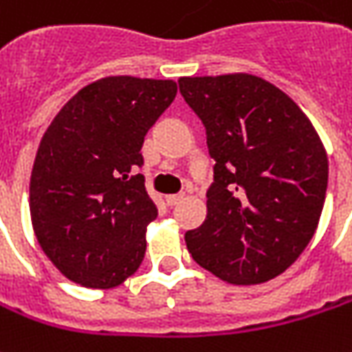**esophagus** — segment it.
<instances>
[{
    "label": "esophagus",
    "instance_id": "34e87169",
    "mask_svg": "<svg viewBox=\"0 0 352 352\" xmlns=\"http://www.w3.org/2000/svg\"><path fill=\"white\" fill-rule=\"evenodd\" d=\"M183 198H185L183 195H167L166 196L167 206H175V204H179V202H181Z\"/></svg>",
    "mask_w": 352,
    "mask_h": 352
}]
</instances>
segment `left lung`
Wrapping results in <instances>:
<instances>
[{"instance_id": "1", "label": "left lung", "mask_w": 352, "mask_h": 352, "mask_svg": "<svg viewBox=\"0 0 352 352\" xmlns=\"http://www.w3.org/2000/svg\"><path fill=\"white\" fill-rule=\"evenodd\" d=\"M179 90L206 126L216 162L206 219L186 231L196 262L231 285L283 274L318 229L327 154L307 113L248 73L181 76Z\"/></svg>"}]
</instances>
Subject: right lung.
I'll return each mask as SVG.
<instances>
[{"mask_svg": "<svg viewBox=\"0 0 352 352\" xmlns=\"http://www.w3.org/2000/svg\"><path fill=\"white\" fill-rule=\"evenodd\" d=\"M175 80L104 76L80 88L45 129L30 175V219L44 254L88 289L121 285L142 264L157 210L142 166L146 133Z\"/></svg>", "mask_w": 352, "mask_h": 352, "instance_id": "right-lung-1", "label": "right lung"}]
</instances>
